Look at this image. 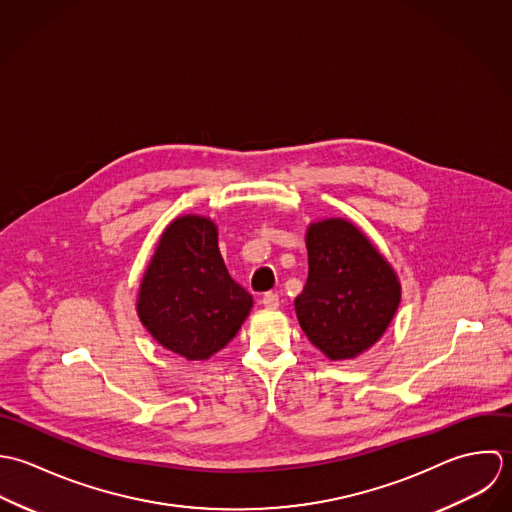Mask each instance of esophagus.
Returning a JSON list of instances; mask_svg holds the SVG:
<instances>
[{"mask_svg":"<svg viewBox=\"0 0 512 512\" xmlns=\"http://www.w3.org/2000/svg\"><path fill=\"white\" fill-rule=\"evenodd\" d=\"M261 303H263V307L273 310V308L279 307V295L277 293H265Z\"/></svg>","mask_w":512,"mask_h":512,"instance_id":"34e87169","label":"esophagus"}]
</instances>
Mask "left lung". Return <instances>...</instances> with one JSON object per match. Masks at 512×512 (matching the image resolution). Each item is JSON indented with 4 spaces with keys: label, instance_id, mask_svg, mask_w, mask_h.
<instances>
[{
    "label": "left lung",
    "instance_id": "8db88e82",
    "mask_svg": "<svg viewBox=\"0 0 512 512\" xmlns=\"http://www.w3.org/2000/svg\"><path fill=\"white\" fill-rule=\"evenodd\" d=\"M308 279L295 299L308 340L330 360H350L390 326L402 287L392 265L346 219H322L307 231Z\"/></svg>",
    "mask_w": 512,
    "mask_h": 512
}]
</instances>
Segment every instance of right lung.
Returning a JSON list of instances; mask_svg holds the SVG:
<instances>
[{
    "instance_id": "1",
    "label": "right lung",
    "mask_w": 512,
    "mask_h": 512,
    "mask_svg": "<svg viewBox=\"0 0 512 512\" xmlns=\"http://www.w3.org/2000/svg\"><path fill=\"white\" fill-rule=\"evenodd\" d=\"M253 297L237 285L217 247L209 217L182 215L160 237L140 283L136 310L164 348L207 360L237 334Z\"/></svg>"
}]
</instances>
